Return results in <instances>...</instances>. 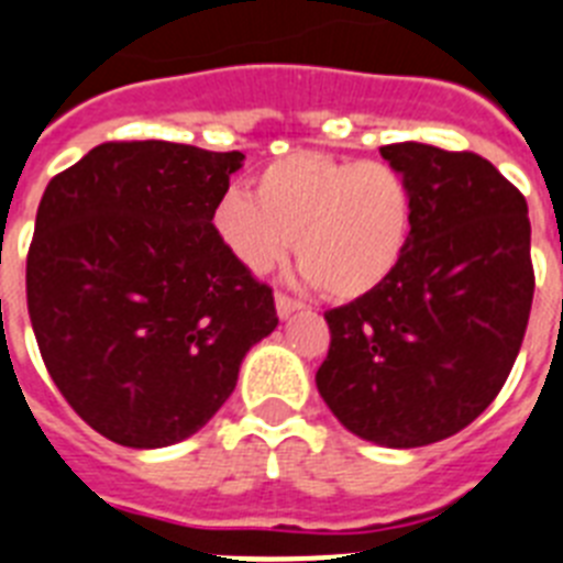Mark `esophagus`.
<instances>
[{
	"label": "esophagus",
	"mask_w": 563,
	"mask_h": 563,
	"mask_svg": "<svg viewBox=\"0 0 563 563\" xmlns=\"http://www.w3.org/2000/svg\"><path fill=\"white\" fill-rule=\"evenodd\" d=\"M296 310H305V305L296 299H290V296H285V292H276V313L278 319H287L290 313H296Z\"/></svg>",
	"instance_id": "34e87169"
}]
</instances>
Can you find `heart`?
Wrapping results in <instances>:
<instances>
[{
  "label": "heart",
  "mask_w": 563,
  "mask_h": 563,
  "mask_svg": "<svg viewBox=\"0 0 563 563\" xmlns=\"http://www.w3.org/2000/svg\"><path fill=\"white\" fill-rule=\"evenodd\" d=\"M210 222L247 273L273 271L296 242L307 282L355 301L398 271L416 228V194L387 162L296 151L258 170L253 199L228 190Z\"/></svg>",
  "instance_id": "b5f03b06"
}]
</instances>
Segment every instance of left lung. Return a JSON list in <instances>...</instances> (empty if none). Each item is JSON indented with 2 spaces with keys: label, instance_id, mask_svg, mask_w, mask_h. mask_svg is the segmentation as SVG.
Here are the masks:
<instances>
[{
  "label": "left lung",
  "instance_id": "left-lung-1",
  "mask_svg": "<svg viewBox=\"0 0 563 563\" xmlns=\"http://www.w3.org/2000/svg\"><path fill=\"white\" fill-rule=\"evenodd\" d=\"M382 156L416 194L405 258L376 292L328 310L316 387L358 439L410 450L493 405L530 321V216L478 153L401 142Z\"/></svg>",
  "mask_w": 563,
  "mask_h": 563
}]
</instances>
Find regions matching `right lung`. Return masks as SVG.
Listing matches in <instances>:
<instances>
[{
    "mask_svg": "<svg viewBox=\"0 0 563 563\" xmlns=\"http://www.w3.org/2000/svg\"><path fill=\"white\" fill-rule=\"evenodd\" d=\"M244 153L104 142L53 176L27 250V313L53 384L136 450L199 432L278 324L273 290L213 233Z\"/></svg>",
    "mask_w": 563,
    "mask_h": 563,
    "instance_id": "obj_1",
    "label": "right lung"
}]
</instances>
